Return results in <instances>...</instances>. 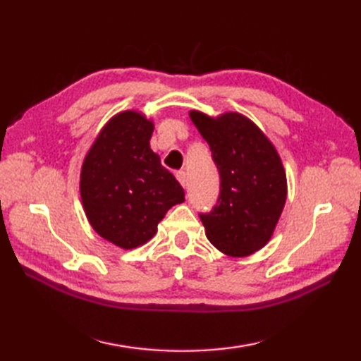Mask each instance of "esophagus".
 Wrapping results in <instances>:
<instances>
[{
	"mask_svg": "<svg viewBox=\"0 0 361 361\" xmlns=\"http://www.w3.org/2000/svg\"><path fill=\"white\" fill-rule=\"evenodd\" d=\"M176 180H178V183L180 185L183 186V188H186V185H188V178H186V172L185 171H178L176 172Z\"/></svg>",
	"mask_w": 361,
	"mask_h": 361,
	"instance_id": "obj_1",
	"label": "esophagus"
}]
</instances>
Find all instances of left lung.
<instances>
[{
    "instance_id": "1",
    "label": "left lung",
    "mask_w": 361,
    "mask_h": 361,
    "mask_svg": "<svg viewBox=\"0 0 361 361\" xmlns=\"http://www.w3.org/2000/svg\"><path fill=\"white\" fill-rule=\"evenodd\" d=\"M189 118L209 144L220 173L219 204L202 214L208 240L231 257H245L270 242L287 200L286 169L274 144L250 118L226 111Z\"/></svg>"
}]
</instances>
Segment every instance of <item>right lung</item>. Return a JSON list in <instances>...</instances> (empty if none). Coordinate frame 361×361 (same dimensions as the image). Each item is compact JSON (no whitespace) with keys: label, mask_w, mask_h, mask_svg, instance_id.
<instances>
[{"label":"right lung","mask_w":361,"mask_h":361,"mask_svg":"<svg viewBox=\"0 0 361 361\" xmlns=\"http://www.w3.org/2000/svg\"><path fill=\"white\" fill-rule=\"evenodd\" d=\"M155 124L142 111L114 114L94 137L80 169L83 211L102 239L122 250L147 243L185 190L150 149Z\"/></svg>","instance_id":"add662e5"}]
</instances>
